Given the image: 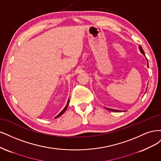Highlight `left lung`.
Wrapping results in <instances>:
<instances>
[{
	"label": "left lung",
	"instance_id": "obj_1",
	"mask_svg": "<svg viewBox=\"0 0 161 161\" xmlns=\"http://www.w3.org/2000/svg\"><path fill=\"white\" fill-rule=\"evenodd\" d=\"M139 49H140V51H141V52L144 55H145V54H144V51H143V49H142V47L140 45L139 46ZM148 61V60H147ZM147 66L148 67V64L147 63ZM107 110H110V111H112V112H121L122 111L121 110H114V109H110V108H106Z\"/></svg>",
	"mask_w": 161,
	"mask_h": 161
}]
</instances>
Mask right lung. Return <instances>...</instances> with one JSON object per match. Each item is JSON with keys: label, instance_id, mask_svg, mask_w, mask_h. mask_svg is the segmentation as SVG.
Masks as SVG:
<instances>
[{"label": "right lung", "instance_id": "add662e5", "mask_svg": "<svg viewBox=\"0 0 161 161\" xmlns=\"http://www.w3.org/2000/svg\"><path fill=\"white\" fill-rule=\"evenodd\" d=\"M69 100H68V102H67V105H66V106L64 108V110H62L59 114L58 115V116H55V118H58V117H59L60 116H61L62 114H63L65 112V110H67V106H68V105H69Z\"/></svg>", "mask_w": 161, "mask_h": 161}]
</instances>
